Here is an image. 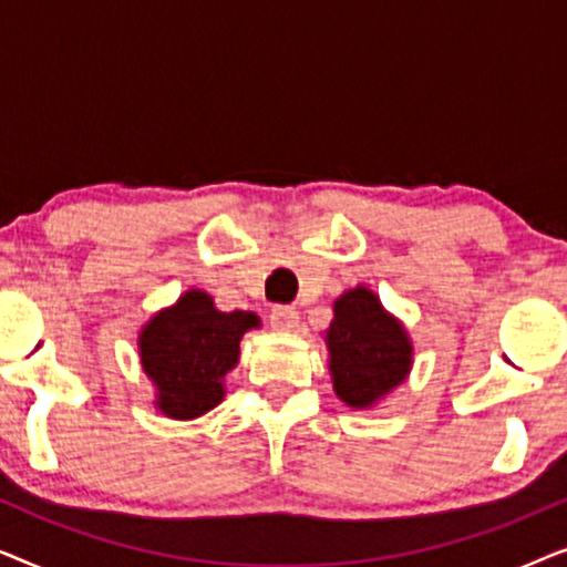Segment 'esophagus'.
Instances as JSON below:
<instances>
[{
  "mask_svg": "<svg viewBox=\"0 0 567 567\" xmlns=\"http://www.w3.org/2000/svg\"><path fill=\"white\" fill-rule=\"evenodd\" d=\"M270 328L274 330H284V332H291L293 328H299V312L297 307H274L270 309Z\"/></svg>",
  "mask_w": 567,
  "mask_h": 567,
  "instance_id": "34e87169",
  "label": "esophagus"
}]
</instances>
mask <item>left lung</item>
Wrapping results in <instances>:
<instances>
[{"label": "left lung", "instance_id": "8db88e82", "mask_svg": "<svg viewBox=\"0 0 567 567\" xmlns=\"http://www.w3.org/2000/svg\"><path fill=\"white\" fill-rule=\"evenodd\" d=\"M332 390L348 408L363 410L405 382L413 367V343L398 317L367 286L336 301L328 336Z\"/></svg>", "mask_w": 567, "mask_h": 567}]
</instances>
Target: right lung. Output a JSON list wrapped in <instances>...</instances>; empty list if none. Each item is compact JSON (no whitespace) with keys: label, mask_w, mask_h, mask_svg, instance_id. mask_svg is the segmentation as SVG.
<instances>
[{"label":"right lung","mask_w":567,"mask_h":567,"mask_svg":"<svg viewBox=\"0 0 567 567\" xmlns=\"http://www.w3.org/2000/svg\"><path fill=\"white\" fill-rule=\"evenodd\" d=\"M260 328L255 312H219L206 291H185L138 332L144 374L157 386L154 408L190 421L224 400V377L239 359V340Z\"/></svg>","instance_id":"add662e5"}]
</instances>
